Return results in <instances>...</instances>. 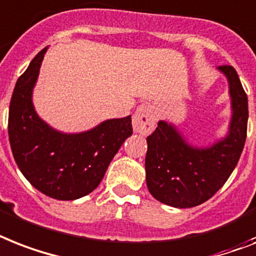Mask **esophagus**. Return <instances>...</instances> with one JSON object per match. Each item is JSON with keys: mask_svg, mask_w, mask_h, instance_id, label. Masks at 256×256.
<instances>
[{"mask_svg": "<svg viewBox=\"0 0 256 256\" xmlns=\"http://www.w3.org/2000/svg\"><path fill=\"white\" fill-rule=\"evenodd\" d=\"M156 124V113L155 108L150 104H142L135 110L132 116V128L139 134H150L155 128Z\"/></svg>", "mask_w": 256, "mask_h": 256, "instance_id": "obj_1", "label": "esophagus"}]
</instances>
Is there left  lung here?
Returning a JSON list of instances; mask_svg holds the SVG:
<instances>
[{"mask_svg":"<svg viewBox=\"0 0 256 256\" xmlns=\"http://www.w3.org/2000/svg\"><path fill=\"white\" fill-rule=\"evenodd\" d=\"M229 84L232 118L224 138L210 146H193L175 124L159 121L147 136L146 182L158 201L174 208H193L210 198L234 171L246 142L248 104L236 70L217 68Z\"/></svg>","mask_w":256,"mask_h":256,"instance_id":"left-lung-1","label":"left lung"}]
</instances>
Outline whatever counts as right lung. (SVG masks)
Returning <instances> with one entry per match:
<instances>
[{"label": "right lung", "instance_id": "obj_1", "mask_svg": "<svg viewBox=\"0 0 256 256\" xmlns=\"http://www.w3.org/2000/svg\"><path fill=\"white\" fill-rule=\"evenodd\" d=\"M47 50H42L16 80L9 109L10 146L16 166L34 188L55 200H78L98 186L114 155L132 134V116L72 134L51 128L32 104Z\"/></svg>", "mask_w": 256, "mask_h": 256}]
</instances>
